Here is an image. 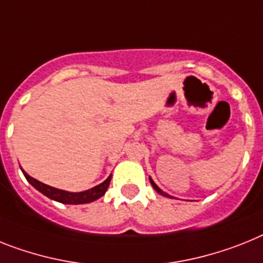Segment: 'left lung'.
Returning a JSON list of instances; mask_svg holds the SVG:
<instances>
[{
  "label": "left lung",
  "instance_id": "obj_1",
  "mask_svg": "<svg viewBox=\"0 0 263 263\" xmlns=\"http://www.w3.org/2000/svg\"><path fill=\"white\" fill-rule=\"evenodd\" d=\"M149 179H150V183H152V186H153V187H154V190H156L157 193H159V194H161V196H163V197H169V198H172V197H170L169 194H166L165 192H162V190L159 189L158 186H157L156 183H154V181H153V179H152V178H149Z\"/></svg>",
  "mask_w": 263,
  "mask_h": 263
}]
</instances>
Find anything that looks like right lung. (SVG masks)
<instances>
[{"instance_id":"add662e5","label":"right lung","mask_w":263,"mask_h":263,"mask_svg":"<svg viewBox=\"0 0 263 263\" xmlns=\"http://www.w3.org/2000/svg\"><path fill=\"white\" fill-rule=\"evenodd\" d=\"M22 170V169H21ZM25 178L28 179L29 183H30L33 187L41 192L44 196H46L48 198L53 199V201L61 202V203H66V205H81V203H89V202H93L96 199L101 198L106 193L107 187H109L110 179H111V174L105 179L104 182L100 183V185L94 186L91 189L85 190V192L80 193H70V192H65V190L61 189H55V187H51L49 185H45V183L40 182L37 179H34L33 177H30L26 172H24Z\"/></svg>"}]
</instances>
